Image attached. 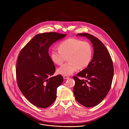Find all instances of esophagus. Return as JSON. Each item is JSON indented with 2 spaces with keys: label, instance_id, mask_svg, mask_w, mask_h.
I'll return each mask as SVG.
<instances>
[{
  "label": "esophagus",
  "instance_id": "esophagus-1",
  "mask_svg": "<svg viewBox=\"0 0 129 129\" xmlns=\"http://www.w3.org/2000/svg\"><path fill=\"white\" fill-rule=\"evenodd\" d=\"M63 78H64V79H67V78H69V77L68 76L64 75V76H63Z\"/></svg>",
  "mask_w": 129,
  "mask_h": 129
}]
</instances>
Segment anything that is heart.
Masks as SVG:
<instances>
[{
    "mask_svg": "<svg viewBox=\"0 0 129 129\" xmlns=\"http://www.w3.org/2000/svg\"><path fill=\"white\" fill-rule=\"evenodd\" d=\"M58 49L51 52L52 62L60 65L64 62L66 57L69 61L57 69V73L60 75H70L79 68L85 69L92 59L93 49L88 42L75 38L67 39L59 43Z\"/></svg>",
    "mask_w": 129,
    "mask_h": 129,
    "instance_id": "1",
    "label": "heart"
}]
</instances>
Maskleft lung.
<instances>
[{"label":"left lung","mask_w":129,"mask_h":129,"mask_svg":"<svg viewBox=\"0 0 129 129\" xmlns=\"http://www.w3.org/2000/svg\"><path fill=\"white\" fill-rule=\"evenodd\" d=\"M92 44L93 55L89 65L73 76L75 81L73 91L76 100L86 107L98 105L109 92L113 76V66L110 54L105 45L88 33H79ZM79 77L85 78L80 80Z\"/></svg>","instance_id":"1"}]
</instances>
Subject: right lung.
I'll list each match as a JSON object with an SVG mask.
<instances>
[{"mask_svg":"<svg viewBox=\"0 0 129 129\" xmlns=\"http://www.w3.org/2000/svg\"><path fill=\"white\" fill-rule=\"evenodd\" d=\"M66 34L47 32L34 37L20 51L17 62L18 86L26 99L37 107L51 106L56 98L62 75L51 77L55 67L49 54L50 46Z\"/></svg>","mask_w":129,"mask_h":129,"instance_id":"obj_1","label":"right lung"}]
</instances>
